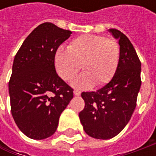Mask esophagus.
I'll use <instances>...</instances> for the list:
<instances>
[{"label":"esophagus","instance_id":"1","mask_svg":"<svg viewBox=\"0 0 156 156\" xmlns=\"http://www.w3.org/2000/svg\"><path fill=\"white\" fill-rule=\"evenodd\" d=\"M74 94L76 95V96H78V95L81 94V91H79V90H75V91H74Z\"/></svg>","mask_w":156,"mask_h":156}]
</instances>
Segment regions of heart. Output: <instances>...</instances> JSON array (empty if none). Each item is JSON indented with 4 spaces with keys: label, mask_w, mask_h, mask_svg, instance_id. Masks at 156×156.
Returning <instances> with one entry per match:
<instances>
[{
    "label": "heart",
    "mask_w": 156,
    "mask_h": 156,
    "mask_svg": "<svg viewBox=\"0 0 156 156\" xmlns=\"http://www.w3.org/2000/svg\"><path fill=\"white\" fill-rule=\"evenodd\" d=\"M119 61L120 46L116 41L94 34L75 38L68 49L59 48L54 58L57 74L66 81H72L82 67L84 73L73 82V86L79 88L108 83L116 72Z\"/></svg>",
    "instance_id": "heart-1"
}]
</instances>
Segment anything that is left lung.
<instances>
[{
	"label": "left lung",
	"mask_w": 156,
	"mask_h": 156,
	"mask_svg": "<svg viewBox=\"0 0 156 156\" xmlns=\"http://www.w3.org/2000/svg\"><path fill=\"white\" fill-rule=\"evenodd\" d=\"M112 35L119 40L120 61L114 77L96 92H82L84 109L79 117L84 131L95 139L108 140L128 124L141 85V62L129 38L115 28Z\"/></svg>",
	"instance_id": "left-lung-1"
}]
</instances>
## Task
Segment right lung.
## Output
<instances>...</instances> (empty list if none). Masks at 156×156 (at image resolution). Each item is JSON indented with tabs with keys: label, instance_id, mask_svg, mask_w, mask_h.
I'll use <instances>...</instances> for the list:
<instances>
[{
	"label": "right lung",
	"instance_id": "right-lung-1",
	"mask_svg": "<svg viewBox=\"0 0 156 156\" xmlns=\"http://www.w3.org/2000/svg\"><path fill=\"white\" fill-rule=\"evenodd\" d=\"M69 30L44 22L35 27L15 55L9 82L11 113L19 129L34 140L55 134L74 89L57 75L55 54Z\"/></svg>",
	"mask_w": 156,
	"mask_h": 156
}]
</instances>
